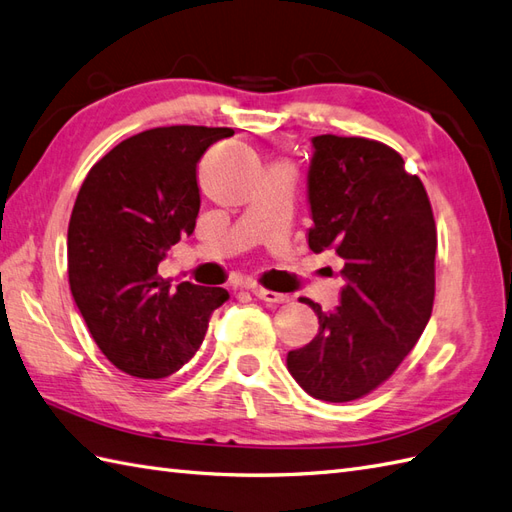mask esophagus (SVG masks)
Masks as SVG:
<instances>
[{
	"instance_id": "esophagus-1",
	"label": "esophagus",
	"mask_w": 512,
	"mask_h": 512,
	"mask_svg": "<svg viewBox=\"0 0 512 512\" xmlns=\"http://www.w3.org/2000/svg\"><path fill=\"white\" fill-rule=\"evenodd\" d=\"M253 294H255L259 300H266V303H274V305L290 303V296H287V294H279V292H272V290H264V287H253Z\"/></svg>"
}]
</instances>
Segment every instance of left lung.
Listing matches in <instances>:
<instances>
[{
  "label": "left lung",
  "mask_w": 512,
  "mask_h": 512,
  "mask_svg": "<svg viewBox=\"0 0 512 512\" xmlns=\"http://www.w3.org/2000/svg\"><path fill=\"white\" fill-rule=\"evenodd\" d=\"M309 248L344 259L339 307L316 311L320 329L287 355L309 396L350 402L398 370L422 337L435 300L437 227L422 179L398 151L370 138H313Z\"/></svg>",
  "instance_id": "obj_1"
}]
</instances>
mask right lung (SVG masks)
I'll return each mask as SVG.
<instances>
[{
  "label": "right lung",
  "mask_w": 512,
  "mask_h": 512,
  "mask_svg": "<svg viewBox=\"0 0 512 512\" xmlns=\"http://www.w3.org/2000/svg\"><path fill=\"white\" fill-rule=\"evenodd\" d=\"M231 127L140 131L88 170L69 220V285L103 355L121 372L164 378L201 348L229 292L170 285L157 266L199 216L196 164Z\"/></svg>",
  "instance_id": "add662e5"
}]
</instances>
